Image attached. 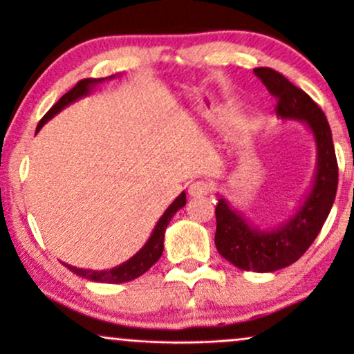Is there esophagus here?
<instances>
[{
  "label": "esophagus",
  "mask_w": 354,
  "mask_h": 354,
  "mask_svg": "<svg viewBox=\"0 0 354 354\" xmlns=\"http://www.w3.org/2000/svg\"><path fill=\"white\" fill-rule=\"evenodd\" d=\"M209 189H211V185L208 181L198 180V181L191 183L189 188H188V193H189V196L198 198V196H205V194H208Z\"/></svg>",
  "instance_id": "34e87169"
}]
</instances>
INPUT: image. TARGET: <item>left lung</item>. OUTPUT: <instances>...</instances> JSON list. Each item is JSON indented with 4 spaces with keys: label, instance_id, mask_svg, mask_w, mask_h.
<instances>
[{
    "label": "left lung",
    "instance_id": "obj_1",
    "mask_svg": "<svg viewBox=\"0 0 354 354\" xmlns=\"http://www.w3.org/2000/svg\"><path fill=\"white\" fill-rule=\"evenodd\" d=\"M271 95L278 98L276 115L283 121H301L316 143V171L310 191L286 221L270 228L251 225L241 211L234 209L218 194L214 245L219 254L239 270L271 273L293 265L306 253L323 228L338 189V161L331 128L323 109L303 89L296 88L281 73L256 68Z\"/></svg>",
    "mask_w": 354,
    "mask_h": 354
}]
</instances>
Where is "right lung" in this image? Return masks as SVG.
<instances>
[{
    "label": "right lung",
    "mask_w": 354,
    "mask_h": 354,
    "mask_svg": "<svg viewBox=\"0 0 354 354\" xmlns=\"http://www.w3.org/2000/svg\"><path fill=\"white\" fill-rule=\"evenodd\" d=\"M113 78H115V76H109V78L81 80L75 88L70 89V91L66 93V95L61 96V98L58 100V103L53 104V108L43 116V120L39 121L36 131H38V129H41L53 116L58 115L59 111H63L64 108L70 106L71 103L84 98V96L91 95V91L95 89L96 84L103 83L104 80H113ZM185 205H186V193L185 191H181L180 196H178L176 200H174L171 205L166 208L165 213L161 214V218L158 219L156 226L153 228L151 236L148 238V241L145 243V246L141 248L136 254H133L128 261L121 263V265L111 268V270H101V271L86 270V268H76V266L66 265V263H64V265L70 268L73 273H76L78 276H83V278H86V279H91V281L126 283V281H131V279H136L138 276L145 274L146 271H148L149 268H151L154 263L161 258V254H163V250H165L166 228H168L169 221H171V218L176 214V211L181 209Z\"/></svg>",
    "instance_id": "obj_1"
}]
</instances>
